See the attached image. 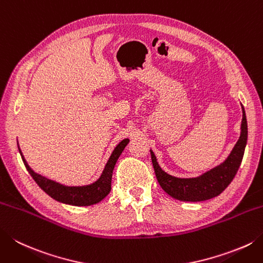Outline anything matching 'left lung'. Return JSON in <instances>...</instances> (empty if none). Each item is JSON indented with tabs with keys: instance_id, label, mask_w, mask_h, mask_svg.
I'll use <instances>...</instances> for the list:
<instances>
[{
	"instance_id": "obj_1",
	"label": "left lung",
	"mask_w": 263,
	"mask_h": 263,
	"mask_svg": "<svg viewBox=\"0 0 263 263\" xmlns=\"http://www.w3.org/2000/svg\"><path fill=\"white\" fill-rule=\"evenodd\" d=\"M241 110H243V118L240 124V136L233 151L222 163L200 174L199 177L177 178L166 173L159 166L155 154L151 149L152 162L157 181L164 192L182 202H203L219 196L229 186L238 171L248 142V121H246L243 105H241Z\"/></svg>"
}]
</instances>
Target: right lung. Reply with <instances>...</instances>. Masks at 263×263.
<instances>
[{
  "instance_id": "1",
  "label": "right lung",
  "mask_w": 263,
  "mask_h": 263,
  "mask_svg": "<svg viewBox=\"0 0 263 263\" xmlns=\"http://www.w3.org/2000/svg\"><path fill=\"white\" fill-rule=\"evenodd\" d=\"M128 141H130L128 139H123L118 143L114 151H112L109 159L107 161L104 171H102L99 179L93 183L86 184V186H66V184L57 182L54 180L41 176V174L36 173L34 170L30 168L28 163L26 162L22 151H20L19 145L18 149L27 171L35 180V182L39 184L40 188L48 194L50 197L58 200L60 203L74 205V206H89V205H93L101 202L109 194L111 189V176L112 171H114L115 164L118 157L121 156L122 152L124 151Z\"/></svg>"
}]
</instances>
